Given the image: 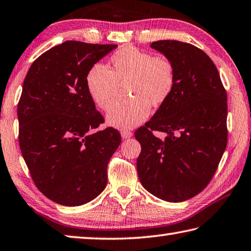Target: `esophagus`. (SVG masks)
I'll list each match as a JSON object with an SVG mask.
<instances>
[{"label":"esophagus","mask_w":251,"mask_h":251,"mask_svg":"<svg viewBox=\"0 0 251 251\" xmlns=\"http://www.w3.org/2000/svg\"><path fill=\"white\" fill-rule=\"evenodd\" d=\"M132 135H133V133H132V132H130V131H121V136L124 139H129V138H131Z\"/></svg>","instance_id":"esophagus-1"}]
</instances>
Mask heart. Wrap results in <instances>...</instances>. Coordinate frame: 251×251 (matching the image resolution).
Here are the masks:
<instances>
[{
    "instance_id": "b5f03b06",
    "label": "heart",
    "mask_w": 251,
    "mask_h": 251,
    "mask_svg": "<svg viewBox=\"0 0 251 251\" xmlns=\"http://www.w3.org/2000/svg\"><path fill=\"white\" fill-rule=\"evenodd\" d=\"M175 68L165 56H152L135 47L126 46L111 55L109 69L94 64L85 76L89 97L97 107L108 110L115 102L118 86L126 84L129 100L117 103L107 113V124L130 130L142 124L150 107L162 106L175 87Z\"/></svg>"
}]
</instances>
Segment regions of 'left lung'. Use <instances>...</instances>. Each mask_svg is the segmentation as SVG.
Segmentation results:
<instances>
[{"instance_id":"obj_1","label":"left lung","mask_w":251,"mask_h":251,"mask_svg":"<svg viewBox=\"0 0 251 251\" xmlns=\"http://www.w3.org/2000/svg\"><path fill=\"white\" fill-rule=\"evenodd\" d=\"M151 48L175 68L172 95L152 119L135 131L140 181L168 202L191 199L204 189L227 144V95L219 71L204 51L177 40H158ZM153 130L167 133L160 140Z\"/></svg>"}]
</instances>
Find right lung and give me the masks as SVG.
I'll return each mask as SVG.
<instances>
[{
  "label": "right lung",
  "instance_id": "obj_1",
  "mask_svg": "<svg viewBox=\"0 0 251 251\" xmlns=\"http://www.w3.org/2000/svg\"><path fill=\"white\" fill-rule=\"evenodd\" d=\"M117 45L69 40L34 61L23 84L17 116L20 148L36 187L55 203L82 205L107 186V165L119 148L89 97L85 76Z\"/></svg>",
  "mask_w": 251,
  "mask_h": 251
}]
</instances>
